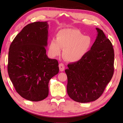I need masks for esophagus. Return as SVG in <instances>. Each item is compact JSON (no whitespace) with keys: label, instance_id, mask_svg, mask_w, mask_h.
Returning a JSON list of instances; mask_svg holds the SVG:
<instances>
[{"label":"esophagus","instance_id":"1","mask_svg":"<svg viewBox=\"0 0 123 123\" xmlns=\"http://www.w3.org/2000/svg\"><path fill=\"white\" fill-rule=\"evenodd\" d=\"M59 70H60L61 72L64 71L65 70V66L62 64V63H61V64H59Z\"/></svg>","mask_w":123,"mask_h":123}]
</instances>
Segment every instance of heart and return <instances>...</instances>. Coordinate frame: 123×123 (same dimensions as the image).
I'll return each instance as SVG.
<instances>
[{
  "instance_id": "b5f03b06",
  "label": "heart",
  "mask_w": 123,
  "mask_h": 123,
  "mask_svg": "<svg viewBox=\"0 0 123 123\" xmlns=\"http://www.w3.org/2000/svg\"><path fill=\"white\" fill-rule=\"evenodd\" d=\"M92 46V40L88 36H84L79 30L73 29H64L59 30L56 39L51 40L49 52L53 57L61 54L62 48H64L63 54L71 62L80 61Z\"/></svg>"
}]
</instances>
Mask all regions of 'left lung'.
Returning a JSON list of instances; mask_svg holds the SVG:
<instances>
[{"mask_svg":"<svg viewBox=\"0 0 123 123\" xmlns=\"http://www.w3.org/2000/svg\"><path fill=\"white\" fill-rule=\"evenodd\" d=\"M80 61L68 65V94L74 101L89 103L98 99L113 76L114 53L112 43L103 31Z\"/></svg>","mask_w":123,"mask_h":123,"instance_id":"left-lung-1","label":"left lung"}]
</instances>
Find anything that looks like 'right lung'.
<instances>
[{
    "label": "right lung",
    "mask_w": 123,
    "mask_h": 123,
    "mask_svg": "<svg viewBox=\"0 0 123 123\" xmlns=\"http://www.w3.org/2000/svg\"><path fill=\"white\" fill-rule=\"evenodd\" d=\"M47 21L29 24L16 35L9 52L8 71L16 92L33 102L49 94V80L59 72L58 62L48 58Z\"/></svg>",
    "instance_id": "add662e5"
}]
</instances>
